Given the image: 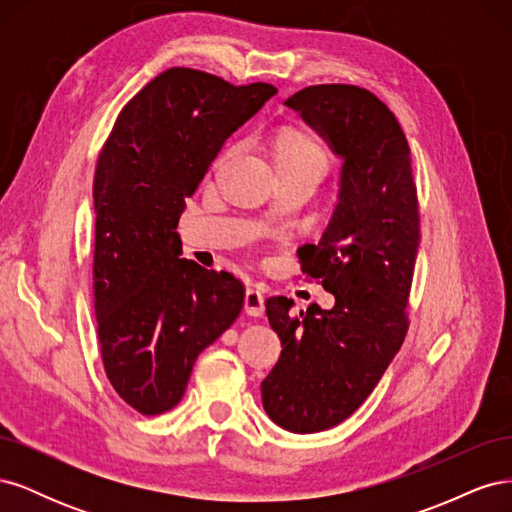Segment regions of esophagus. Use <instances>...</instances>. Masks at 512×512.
Masks as SVG:
<instances>
[{
	"label": "esophagus",
	"instance_id": "34e87169",
	"mask_svg": "<svg viewBox=\"0 0 512 512\" xmlns=\"http://www.w3.org/2000/svg\"><path fill=\"white\" fill-rule=\"evenodd\" d=\"M245 312L250 316H262L265 312V297L256 286L245 290Z\"/></svg>",
	"mask_w": 512,
	"mask_h": 512
}]
</instances>
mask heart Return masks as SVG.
<instances>
[{
  "label": "heart",
  "mask_w": 512,
  "mask_h": 512,
  "mask_svg": "<svg viewBox=\"0 0 512 512\" xmlns=\"http://www.w3.org/2000/svg\"><path fill=\"white\" fill-rule=\"evenodd\" d=\"M228 153L230 149L224 151L220 160H224ZM275 160L277 166H303L322 175L329 168V151L312 132L301 128H286L275 138Z\"/></svg>",
  "instance_id": "b5f03b06"
}]
</instances>
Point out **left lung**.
<instances>
[{
	"instance_id": "obj_1",
	"label": "left lung",
	"mask_w": 512,
	"mask_h": 512,
	"mask_svg": "<svg viewBox=\"0 0 512 512\" xmlns=\"http://www.w3.org/2000/svg\"><path fill=\"white\" fill-rule=\"evenodd\" d=\"M286 104L344 158L333 220L299 250L301 275L335 305L292 316L286 297L265 303L284 350L260 386L262 406L280 427L316 433L363 404L404 344L421 213L406 134L376 94L309 85Z\"/></svg>"
}]
</instances>
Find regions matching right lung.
<instances>
[{"label":"right lung","instance_id":"add662e5","mask_svg":"<svg viewBox=\"0 0 512 512\" xmlns=\"http://www.w3.org/2000/svg\"><path fill=\"white\" fill-rule=\"evenodd\" d=\"M277 89L168 68L121 108L94 177V309L117 395L145 416L173 410L196 356L243 309L228 271L179 258V218L226 138Z\"/></svg>","mask_w":512,"mask_h":512}]
</instances>
